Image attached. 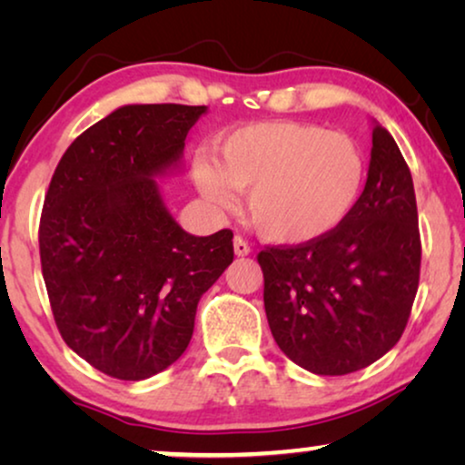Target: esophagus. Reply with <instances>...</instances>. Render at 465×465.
Masks as SVG:
<instances>
[{"mask_svg":"<svg viewBox=\"0 0 465 465\" xmlns=\"http://www.w3.org/2000/svg\"><path fill=\"white\" fill-rule=\"evenodd\" d=\"M232 245H234V253H237V256H247V253L252 252L250 243H247L243 237H234L232 239Z\"/></svg>","mask_w":465,"mask_h":465,"instance_id":"esophagus-1","label":"esophagus"}]
</instances>
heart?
I'll return each instance as SVG.
<instances>
[{
    "mask_svg": "<svg viewBox=\"0 0 465 465\" xmlns=\"http://www.w3.org/2000/svg\"><path fill=\"white\" fill-rule=\"evenodd\" d=\"M366 175L351 137L307 123L239 126L199 154L193 180L209 205L231 209L245 190V215L260 237L302 245L336 231L353 212Z\"/></svg>",
    "mask_w": 465,
    "mask_h": 465,
    "instance_id": "heart-1",
    "label": "heart"
}]
</instances>
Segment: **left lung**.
<instances>
[{"instance_id":"8db88e82","label":"left lung","mask_w":465,"mask_h":465,"mask_svg":"<svg viewBox=\"0 0 465 465\" xmlns=\"http://www.w3.org/2000/svg\"><path fill=\"white\" fill-rule=\"evenodd\" d=\"M415 186L379 123L364 193L323 239L258 253L272 339L304 371L341 377L390 351L419 288L421 239Z\"/></svg>"}]
</instances>
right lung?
Listing matches in <instances>:
<instances>
[{
  "label": "right lung",
  "instance_id": "add662e5",
  "mask_svg": "<svg viewBox=\"0 0 465 465\" xmlns=\"http://www.w3.org/2000/svg\"><path fill=\"white\" fill-rule=\"evenodd\" d=\"M205 105H123L74 139L40 220L56 328L107 377L143 381L186 351L196 304L232 262V232L194 237L156 180L182 169Z\"/></svg>",
  "mask_w": 465,
  "mask_h": 465
}]
</instances>
